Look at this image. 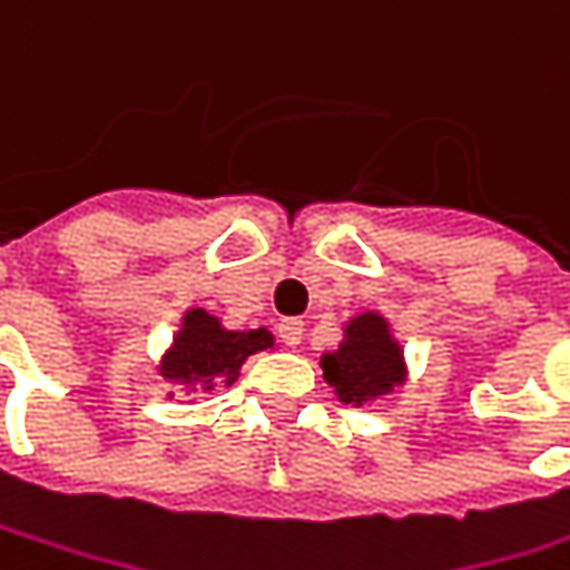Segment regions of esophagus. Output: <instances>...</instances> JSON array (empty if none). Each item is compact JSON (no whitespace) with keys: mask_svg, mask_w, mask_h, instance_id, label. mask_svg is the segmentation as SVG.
Wrapping results in <instances>:
<instances>
[{"mask_svg":"<svg viewBox=\"0 0 570 570\" xmlns=\"http://www.w3.org/2000/svg\"><path fill=\"white\" fill-rule=\"evenodd\" d=\"M278 340L285 342L288 348H297L304 340V323L301 320H282L278 323Z\"/></svg>","mask_w":570,"mask_h":570,"instance_id":"1","label":"esophagus"}]
</instances>
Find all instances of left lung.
I'll use <instances>...</instances> for the list:
<instances>
[{
    "mask_svg": "<svg viewBox=\"0 0 570 570\" xmlns=\"http://www.w3.org/2000/svg\"><path fill=\"white\" fill-rule=\"evenodd\" d=\"M323 377L336 386L342 403L364 405L403 381V352L393 342L386 320L362 314L348 323L340 352L323 358Z\"/></svg>",
    "mask_w": 570,
    "mask_h": 570,
    "instance_id": "left-lung-1",
    "label": "left lung"
}]
</instances>
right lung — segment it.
<instances>
[{
    "mask_svg": "<svg viewBox=\"0 0 570 570\" xmlns=\"http://www.w3.org/2000/svg\"><path fill=\"white\" fill-rule=\"evenodd\" d=\"M269 345H273V336L266 330L228 333L218 326V320L208 317L206 311H189L184 317L180 336L161 364V374L187 396L208 393L222 383L234 381L240 364L247 362V355H256Z\"/></svg>",
    "mask_w": 570,
    "mask_h": 570,
    "instance_id": "1",
    "label": "right lung"
}]
</instances>
